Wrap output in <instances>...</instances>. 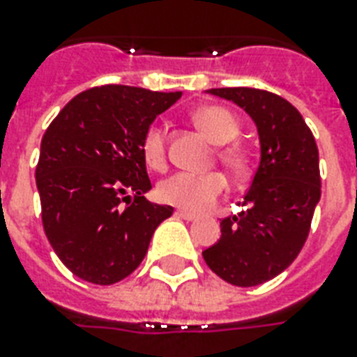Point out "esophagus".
Instances as JSON below:
<instances>
[{
    "label": "esophagus",
    "instance_id": "esophagus-1",
    "mask_svg": "<svg viewBox=\"0 0 357 357\" xmlns=\"http://www.w3.org/2000/svg\"><path fill=\"white\" fill-rule=\"evenodd\" d=\"M176 217L183 218V220L190 222V220H196V218H198V215H195V213H189V211H183V209H178V211H176Z\"/></svg>",
    "mask_w": 357,
    "mask_h": 357
}]
</instances>
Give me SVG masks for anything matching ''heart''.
<instances>
[{
	"label": "heart",
	"instance_id": "b5f03b06",
	"mask_svg": "<svg viewBox=\"0 0 357 357\" xmlns=\"http://www.w3.org/2000/svg\"><path fill=\"white\" fill-rule=\"evenodd\" d=\"M192 120L202 133L215 144H226L218 150V159L235 174H244L250 167V157L244 148L237 144H228L241 131L237 119L228 109L207 105L195 111ZM140 151L146 165L153 170L167 168V142H165V129L159 123H151L146 129ZM228 190V179L220 172L209 174H187L178 172L170 178L162 179L157 185V198L162 204H170L179 209L192 213H204L211 209L220 196Z\"/></svg>",
	"mask_w": 357,
	"mask_h": 357
}]
</instances>
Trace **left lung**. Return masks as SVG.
<instances>
[{"instance_id": "1", "label": "left lung", "mask_w": 357, "mask_h": 357, "mask_svg": "<svg viewBox=\"0 0 357 357\" xmlns=\"http://www.w3.org/2000/svg\"><path fill=\"white\" fill-rule=\"evenodd\" d=\"M209 94L244 109L257 126L261 161L241 211L220 222V238L202 252L224 282L254 287L287 268L310 235L321 200L315 137L302 114L278 94L235 86Z\"/></svg>"}]
</instances>
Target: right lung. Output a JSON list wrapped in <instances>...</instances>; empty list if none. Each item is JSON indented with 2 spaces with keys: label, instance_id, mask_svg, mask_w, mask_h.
Returning <instances> with one entry per match:
<instances>
[{
  "label": "right lung",
  "instance_id": "1",
  "mask_svg": "<svg viewBox=\"0 0 357 357\" xmlns=\"http://www.w3.org/2000/svg\"><path fill=\"white\" fill-rule=\"evenodd\" d=\"M179 98L181 92L94 86L72 98L42 137L35 176L44 231L81 280L111 285L128 278L157 226L174 213L144 198L151 183L140 142Z\"/></svg>",
  "mask_w": 357,
  "mask_h": 357
}]
</instances>
